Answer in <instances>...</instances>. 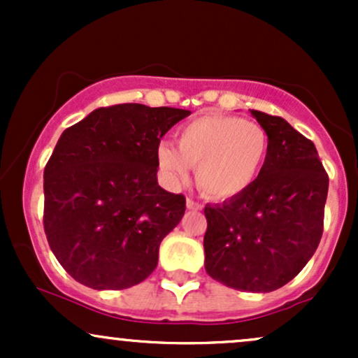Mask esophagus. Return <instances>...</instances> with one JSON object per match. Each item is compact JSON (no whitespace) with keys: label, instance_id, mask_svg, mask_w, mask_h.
Segmentation results:
<instances>
[{"label":"esophagus","instance_id":"esophagus-1","mask_svg":"<svg viewBox=\"0 0 358 358\" xmlns=\"http://www.w3.org/2000/svg\"><path fill=\"white\" fill-rule=\"evenodd\" d=\"M187 208H190V210H200V208H202V203L195 202L193 199H187Z\"/></svg>","mask_w":358,"mask_h":358}]
</instances>
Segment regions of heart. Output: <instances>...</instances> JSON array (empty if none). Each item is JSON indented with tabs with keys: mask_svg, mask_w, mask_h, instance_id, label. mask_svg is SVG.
<instances>
[{
	"mask_svg": "<svg viewBox=\"0 0 358 358\" xmlns=\"http://www.w3.org/2000/svg\"><path fill=\"white\" fill-rule=\"evenodd\" d=\"M178 150L162 143L156 158L170 182L187 180L196 168V185L212 199H231L248 190L268 156V134L257 122L208 114L185 124L176 134Z\"/></svg>",
	"mask_w": 358,
	"mask_h": 358,
	"instance_id": "1",
	"label": "heart"
}]
</instances>
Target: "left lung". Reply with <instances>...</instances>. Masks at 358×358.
Wrapping results in <instances>:
<instances>
[{
  "mask_svg": "<svg viewBox=\"0 0 358 358\" xmlns=\"http://www.w3.org/2000/svg\"><path fill=\"white\" fill-rule=\"evenodd\" d=\"M268 156L248 190L205 207V271L239 291L269 293L306 266L323 234L328 175L310 139L282 117L250 110Z\"/></svg>",
  "mask_w": 358,
  "mask_h": 358,
  "instance_id": "left-lung-1",
  "label": "left lung"
}]
</instances>
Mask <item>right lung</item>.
Masks as SVG:
<instances>
[{
	"instance_id": "add662e5",
	"label": "right lung",
	"mask_w": 358,
	"mask_h": 358,
	"mask_svg": "<svg viewBox=\"0 0 358 358\" xmlns=\"http://www.w3.org/2000/svg\"><path fill=\"white\" fill-rule=\"evenodd\" d=\"M190 114L117 104L62 133L43 171V229L62 268L92 289H126L153 273L185 196L158 185L166 131Z\"/></svg>"
}]
</instances>
